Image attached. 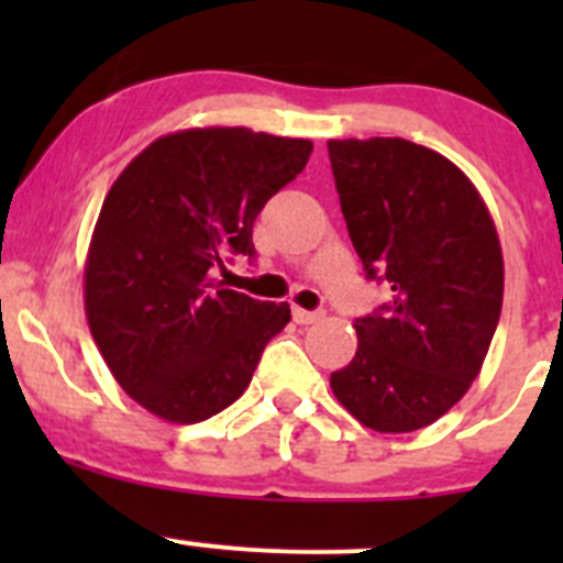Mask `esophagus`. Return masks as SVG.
Segmentation results:
<instances>
[{"label":"esophagus","instance_id":"esophagus-1","mask_svg":"<svg viewBox=\"0 0 563 563\" xmlns=\"http://www.w3.org/2000/svg\"><path fill=\"white\" fill-rule=\"evenodd\" d=\"M294 321L297 323H316V321H321L323 318V310H305V308H299V305H294Z\"/></svg>","mask_w":563,"mask_h":563}]
</instances>
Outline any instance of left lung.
<instances>
[{"label": "left lung", "mask_w": 563, "mask_h": 563, "mask_svg": "<svg viewBox=\"0 0 563 563\" xmlns=\"http://www.w3.org/2000/svg\"><path fill=\"white\" fill-rule=\"evenodd\" d=\"M349 236L391 302L356 318V354L332 373L340 406L378 433L444 417L482 371L504 299V255L479 190L406 139L327 141Z\"/></svg>", "instance_id": "obj_1"}]
</instances>
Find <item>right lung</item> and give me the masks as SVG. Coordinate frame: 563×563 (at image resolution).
I'll use <instances>...</instances> for the list:
<instances>
[{
	"label": "right lung",
	"mask_w": 563,
	"mask_h": 563,
	"mask_svg": "<svg viewBox=\"0 0 563 563\" xmlns=\"http://www.w3.org/2000/svg\"><path fill=\"white\" fill-rule=\"evenodd\" d=\"M313 144L247 128H190L152 141L108 190L84 266L89 332L117 384L174 424L229 408L288 302L223 288L229 253L253 255L264 203Z\"/></svg>",
	"instance_id": "add662e5"
}]
</instances>
